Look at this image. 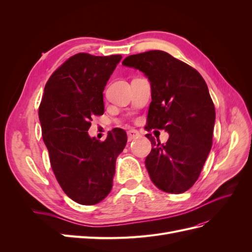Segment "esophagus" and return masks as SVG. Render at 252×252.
Listing matches in <instances>:
<instances>
[{"label":"esophagus","mask_w":252,"mask_h":252,"mask_svg":"<svg viewBox=\"0 0 252 252\" xmlns=\"http://www.w3.org/2000/svg\"><path fill=\"white\" fill-rule=\"evenodd\" d=\"M127 135H128V141L129 142H131V141L138 139L141 136L140 132L138 130H135V129H130V130H128Z\"/></svg>","instance_id":"34e87169"}]
</instances>
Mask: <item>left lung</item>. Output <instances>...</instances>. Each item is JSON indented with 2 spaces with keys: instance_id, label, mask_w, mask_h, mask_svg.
Listing matches in <instances>:
<instances>
[{
  "instance_id": "left-lung-1",
  "label": "left lung",
  "mask_w": 252,
  "mask_h": 252,
  "mask_svg": "<svg viewBox=\"0 0 252 252\" xmlns=\"http://www.w3.org/2000/svg\"><path fill=\"white\" fill-rule=\"evenodd\" d=\"M122 64L139 69L150 82L147 130L169 133L166 144L146 134L152 145L145 159L149 177L165 192H185L199 178L212 146L216 110L207 84L194 68L161 50L129 56Z\"/></svg>"
}]
</instances>
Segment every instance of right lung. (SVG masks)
Returning <instances> with one entry per match:
<instances>
[{"label": "right lung", "instance_id": "add662e5", "mask_svg": "<svg viewBox=\"0 0 252 252\" xmlns=\"http://www.w3.org/2000/svg\"><path fill=\"white\" fill-rule=\"evenodd\" d=\"M122 56L78 53L51 74L39 108L43 141L64 192L74 202L94 205L112 188L118 156L126 146L121 128L104 142L88 134L94 116L104 113L103 91Z\"/></svg>", "mask_w": 252, "mask_h": 252}]
</instances>
